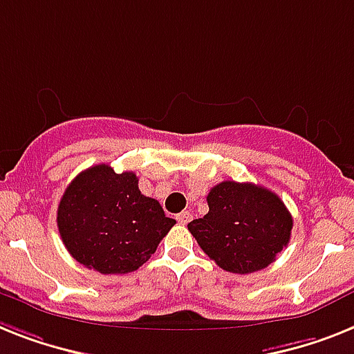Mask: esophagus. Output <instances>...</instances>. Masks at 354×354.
<instances>
[{
	"label": "esophagus",
	"instance_id": "obj_1",
	"mask_svg": "<svg viewBox=\"0 0 354 354\" xmlns=\"http://www.w3.org/2000/svg\"><path fill=\"white\" fill-rule=\"evenodd\" d=\"M177 221H179V224H188L189 221H192V212H180L179 215H177Z\"/></svg>",
	"mask_w": 354,
	"mask_h": 354
}]
</instances>
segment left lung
Returning a JSON list of instances; mask_svg holds the SVG:
<instances>
[{"label":"left lung","mask_w":354,"mask_h":354,"mask_svg":"<svg viewBox=\"0 0 354 354\" xmlns=\"http://www.w3.org/2000/svg\"><path fill=\"white\" fill-rule=\"evenodd\" d=\"M206 201L209 212L188 230L223 270L239 275L261 271L288 246L293 217L270 189L224 180L209 189Z\"/></svg>","instance_id":"1"}]
</instances>
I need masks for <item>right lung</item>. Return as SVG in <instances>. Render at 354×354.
Instances as JSON below:
<instances>
[{
    "label": "right lung",
    "mask_w": 354,
    "mask_h": 354,
    "mask_svg": "<svg viewBox=\"0 0 354 354\" xmlns=\"http://www.w3.org/2000/svg\"><path fill=\"white\" fill-rule=\"evenodd\" d=\"M137 183L133 171L115 174L112 166L97 165L66 186L57 227L79 264L103 275H124L156 253L175 221Z\"/></svg>",
    "instance_id": "obj_1"
}]
</instances>
